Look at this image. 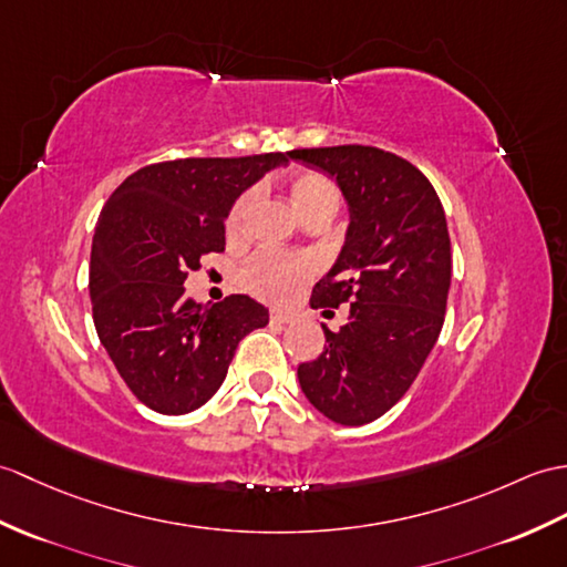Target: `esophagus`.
Wrapping results in <instances>:
<instances>
[{"label": "esophagus", "mask_w": 567, "mask_h": 567, "mask_svg": "<svg viewBox=\"0 0 567 567\" xmlns=\"http://www.w3.org/2000/svg\"><path fill=\"white\" fill-rule=\"evenodd\" d=\"M270 321L272 323H295L297 316L289 313V311H272L270 313Z\"/></svg>", "instance_id": "1"}]
</instances>
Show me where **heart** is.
Returning <instances> with one entry per match:
<instances>
[{
	"label": "heart",
	"mask_w": 567,
	"mask_h": 567,
	"mask_svg": "<svg viewBox=\"0 0 567 567\" xmlns=\"http://www.w3.org/2000/svg\"><path fill=\"white\" fill-rule=\"evenodd\" d=\"M287 197L301 219L316 215L333 217L340 207V190L336 183L319 171H295L287 178ZM254 205V193H244L227 215V236H241L244 224ZM313 266L305 256H289L278 251H260L244 262L239 270L241 285L260 299L280 301L297 285L311 278Z\"/></svg>",
	"instance_id": "1"
}]
</instances>
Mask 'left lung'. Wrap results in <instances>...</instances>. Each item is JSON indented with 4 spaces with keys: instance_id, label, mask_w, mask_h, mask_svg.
<instances>
[{
    "instance_id": "obj_1",
    "label": "left lung",
    "mask_w": 567,
    "mask_h": 567,
    "mask_svg": "<svg viewBox=\"0 0 567 567\" xmlns=\"http://www.w3.org/2000/svg\"><path fill=\"white\" fill-rule=\"evenodd\" d=\"M287 156L336 178L350 209L343 251L311 292L323 316L348 305V323L323 326V352L299 364V384L333 423H372L403 399L440 338L452 282L444 209L423 171L391 152L343 144Z\"/></svg>"
}]
</instances>
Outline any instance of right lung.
I'll return each mask as SVG.
<instances>
[{"label":"right lung","instance_id":"add662e5","mask_svg":"<svg viewBox=\"0 0 567 567\" xmlns=\"http://www.w3.org/2000/svg\"><path fill=\"white\" fill-rule=\"evenodd\" d=\"M287 154L176 159L135 171L103 205L91 244L89 295L101 346L137 401L183 415L215 396L241 338L268 323L246 295L188 297V272L224 251V219Z\"/></svg>","mask_w":567,"mask_h":567}]
</instances>
